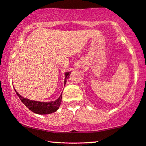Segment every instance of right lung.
<instances>
[{
  "label": "right lung",
  "mask_w": 146,
  "mask_h": 146,
  "mask_svg": "<svg viewBox=\"0 0 146 146\" xmlns=\"http://www.w3.org/2000/svg\"><path fill=\"white\" fill-rule=\"evenodd\" d=\"M70 74V71L69 72L65 73V77L64 81V85H65V83H66L67 80L69 78ZM15 91L16 94L20 98V100L23 102L24 105L29 108L31 111L38 114H48L57 111L59 109V106H60L61 102V99H62V93H61L60 96L57 99L55 100V101H50L48 102L36 101V100H30L28 98H24L18 92H16V90Z\"/></svg>",
  "instance_id": "right-lung-1"
}]
</instances>
